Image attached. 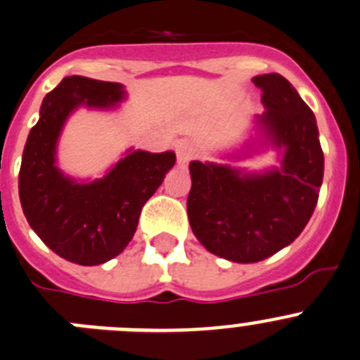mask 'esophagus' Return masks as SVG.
I'll use <instances>...</instances> for the list:
<instances>
[{"label":"esophagus","instance_id":"obj_1","mask_svg":"<svg viewBox=\"0 0 360 360\" xmlns=\"http://www.w3.org/2000/svg\"><path fill=\"white\" fill-rule=\"evenodd\" d=\"M174 152H176L178 162L187 164L194 157V146L193 143L189 141H178L176 145H174Z\"/></svg>","mask_w":360,"mask_h":360}]
</instances>
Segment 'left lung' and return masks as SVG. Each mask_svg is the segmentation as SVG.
<instances>
[{
    "label": "left lung",
    "mask_w": 360,
    "mask_h": 360,
    "mask_svg": "<svg viewBox=\"0 0 360 360\" xmlns=\"http://www.w3.org/2000/svg\"><path fill=\"white\" fill-rule=\"evenodd\" d=\"M265 111L252 118L255 136L226 159L274 148L277 164L249 171L229 164H189L187 214L207 251L237 263H256L292 244L306 228L323 182L316 118L279 74L252 77Z\"/></svg>",
    "instance_id": "obj_1"
}]
</instances>
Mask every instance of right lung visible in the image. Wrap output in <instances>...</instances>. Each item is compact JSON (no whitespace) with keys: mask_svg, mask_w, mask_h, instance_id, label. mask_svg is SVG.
<instances>
[{"mask_svg":"<svg viewBox=\"0 0 360 360\" xmlns=\"http://www.w3.org/2000/svg\"><path fill=\"white\" fill-rule=\"evenodd\" d=\"M127 98L123 84L83 75L65 77L46 95L30 131L19 171L22 212L40 240L67 262L101 265L132 240L141 208L174 166V152L129 148L102 178L77 180L58 166V141L79 108L112 111Z\"/></svg>","mask_w":360,"mask_h":360,"instance_id":"add662e5","label":"right lung"}]
</instances>
